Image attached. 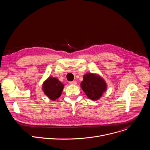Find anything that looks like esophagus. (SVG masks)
<instances>
[{
	"instance_id": "obj_1",
	"label": "esophagus",
	"mask_w": 150,
	"mask_h": 150,
	"mask_svg": "<svg viewBox=\"0 0 150 150\" xmlns=\"http://www.w3.org/2000/svg\"><path fill=\"white\" fill-rule=\"evenodd\" d=\"M70 84H72V85H76L77 83V82L76 81H71L69 82Z\"/></svg>"
}]
</instances>
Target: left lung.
Returning a JSON list of instances; mask_svg holds the SVG:
<instances>
[{"instance_id":"8db88e82","label":"left lung","mask_w":150,"mask_h":150,"mask_svg":"<svg viewBox=\"0 0 150 150\" xmlns=\"http://www.w3.org/2000/svg\"><path fill=\"white\" fill-rule=\"evenodd\" d=\"M81 87L87 96L92 100H98L106 91L107 84L99 75L87 74L83 75Z\"/></svg>"}]
</instances>
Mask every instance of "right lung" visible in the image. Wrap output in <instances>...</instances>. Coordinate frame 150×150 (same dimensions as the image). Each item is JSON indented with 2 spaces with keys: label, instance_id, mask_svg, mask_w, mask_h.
<instances>
[{
  "label": "right lung",
  "instance_id": "right-lung-1",
  "mask_svg": "<svg viewBox=\"0 0 150 150\" xmlns=\"http://www.w3.org/2000/svg\"><path fill=\"white\" fill-rule=\"evenodd\" d=\"M63 87L64 85L60 81L52 76L49 77L42 84V90L45 94L53 101L61 96Z\"/></svg>",
  "mask_w": 150,
  "mask_h": 150
}]
</instances>
